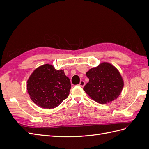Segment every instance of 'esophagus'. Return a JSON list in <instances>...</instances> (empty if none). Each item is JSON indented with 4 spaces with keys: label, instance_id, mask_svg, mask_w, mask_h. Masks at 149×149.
Returning <instances> with one entry per match:
<instances>
[{
    "label": "esophagus",
    "instance_id": "obj_1",
    "mask_svg": "<svg viewBox=\"0 0 149 149\" xmlns=\"http://www.w3.org/2000/svg\"><path fill=\"white\" fill-rule=\"evenodd\" d=\"M85 84H86V83H85V82L84 81H81V82L79 84V86H81V87H84L85 86Z\"/></svg>",
    "mask_w": 149,
    "mask_h": 149
}]
</instances>
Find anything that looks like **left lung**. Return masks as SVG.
<instances>
[{
    "label": "left lung",
    "instance_id": "1",
    "mask_svg": "<svg viewBox=\"0 0 149 149\" xmlns=\"http://www.w3.org/2000/svg\"><path fill=\"white\" fill-rule=\"evenodd\" d=\"M89 82L84 90L95 101L107 104L114 101L121 94L124 81L119 71L107 62H102L86 73Z\"/></svg>",
    "mask_w": 149,
    "mask_h": 149
}]
</instances>
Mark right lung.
<instances>
[{
  "label": "right lung",
  "instance_id": "obj_1",
  "mask_svg": "<svg viewBox=\"0 0 149 149\" xmlns=\"http://www.w3.org/2000/svg\"><path fill=\"white\" fill-rule=\"evenodd\" d=\"M26 87L35 104L42 108L54 109L68 96L71 83L63 70H57L52 65L44 64L30 75Z\"/></svg>",
  "mask_w": 149,
  "mask_h": 149
}]
</instances>
